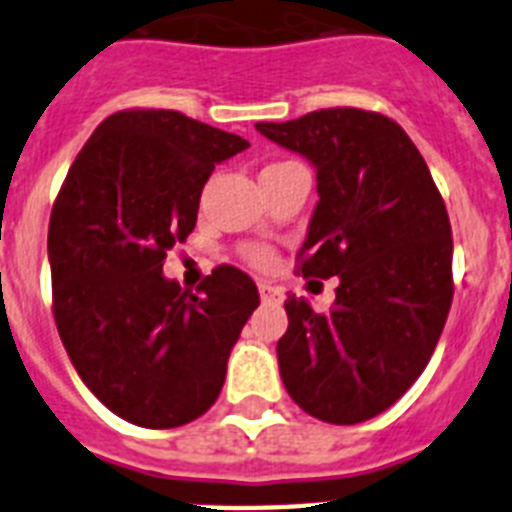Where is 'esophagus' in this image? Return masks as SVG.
Segmentation results:
<instances>
[{
  "mask_svg": "<svg viewBox=\"0 0 512 512\" xmlns=\"http://www.w3.org/2000/svg\"><path fill=\"white\" fill-rule=\"evenodd\" d=\"M257 291H260V296H263L265 304H281L283 302V291L278 289V286H270V283L260 281L257 283Z\"/></svg>",
  "mask_w": 512,
  "mask_h": 512,
  "instance_id": "1",
  "label": "esophagus"
}]
</instances>
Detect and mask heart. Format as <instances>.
I'll use <instances>...</instances> for the list:
<instances>
[{"mask_svg":"<svg viewBox=\"0 0 512 512\" xmlns=\"http://www.w3.org/2000/svg\"><path fill=\"white\" fill-rule=\"evenodd\" d=\"M276 166H283V163H270V166H265L263 171L276 169ZM249 260H252L255 265H260V268H265V265L273 263V255H270V249H265V247H252L249 249Z\"/></svg>","mask_w":512,"mask_h":512,"instance_id":"b5f03b06","label":"heart"}]
</instances>
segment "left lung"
Here are the masks:
<instances>
[{"label":"left lung","instance_id":"1","mask_svg":"<svg viewBox=\"0 0 512 512\" xmlns=\"http://www.w3.org/2000/svg\"><path fill=\"white\" fill-rule=\"evenodd\" d=\"M257 132L307 158L317 205L302 276H338L320 315L289 294L281 380L309 416L359 424L390 409L435 351L453 302L448 210L411 137L362 109H320Z\"/></svg>","mask_w":512,"mask_h":512}]
</instances>
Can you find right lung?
<instances>
[{
	"mask_svg": "<svg viewBox=\"0 0 512 512\" xmlns=\"http://www.w3.org/2000/svg\"><path fill=\"white\" fill-rule=\"evenodd\" d=\"M247 148L179 111H119L77 153L51 210L59 338L90 393L137 427L203 416L260 304L255 281L231 265L197 291L163 276L166 252L195 229L216 163Z\"/></svg>",
	"mask_w": 512,
	"mask_h": 512,
	"instance_id": "add662e5",
	"label": "right lung"
}]
</instances>
